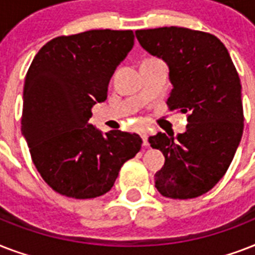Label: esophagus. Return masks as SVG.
I'll return each instance as SVG.
<instances>
[{
    "label": "esophagus",
    "instance_id": "34e87169",
    "mask_svg": "<svg viewBox=\"0 0 255 255\" xmlns=\"http://www.w3.org/2000/svg\"><path fill=\"white\" fill-rule=\"evenodd\" d=\"M140 135H141V139H143V145L144 147H148L149 145V143H148V131L145 129V128H143L141 129V132H140Z\"/></svg>",
    "mask_w": 255,
    "mask_h": 255
}]
</instances>
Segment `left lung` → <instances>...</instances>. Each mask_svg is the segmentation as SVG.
<instances>
[{
    "label": "left lung",
    "mask_w": 255,
    "mask_h": 255,
    "mask_svg": "<svg viewBox=\"0 0 255 255\" xmlns=\"http://www.w3.org/2000/svg\"><path fill=\"white\" fill-rule=\"evenodd\" d=\"M145 51L169 69L170 110L188 112L186 131L157 133L152 148L165 157L156 188L169 198H194L222 178L244 132L241 81L228 49L217 37L186 27L136 30Z\"/></svg>",
    "instance_id": "8db88e82"
}]
</instances>
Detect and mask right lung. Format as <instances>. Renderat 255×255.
I'll use <instances>...</instances> for the list:
<instances>
[{
  "mask_svg": "<svg viewBox=\"0 0 255 255\" xmlns=\"http://www.w3.org/2000/svg\"><path fill=\"white\" fill-rule=\"evenodd\" d=\"M132 30H88L47 42L26 74L21 131L42 178L73 198L107 193L141 148L136 133L106 135L88 123L107 99L116 67L133 47Z\"/></svg>",
  "mask_w": 255,
  "mask_h": 255,
  "instance_id": "add662e5",
  "label": "right lung"
}]
</instances>
